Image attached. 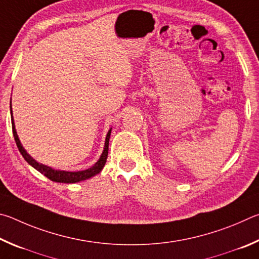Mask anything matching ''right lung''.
Instances as JSON below:
<instances>
[{
  "mask_svg": "<svg viewBox=\"0 0 259 259\" xmlns=\"http://www.w3.org/2000/svg\"><path fill=\"white\" fill-rule=\"evenodd\" d=\"M10 111L12 113V109L10 106ZM11 122H12V133H13V138H15V141L17 143V147L19 149L20 153L22 155V157L25 158V160L28 162L29 165H31L34 167L35 169H37L39 173L44 174L47 176L48 179H50L53 182H59V183H76V182H79V181H84V180H88L90 178H92V176L99 174L100 171L102 170L103 166L106 165V161H107V158H108V149H109V139H110V133H111V130L109 131L108 134H107V138H106V143H104V150L102 152L101 157H100V159L98 160L97 164L94 166L91 167L89 169H85V170H80V171H65V170H56V169H52L51 167H48L45 165L42 164H38L37 161H35L33 158H31L28 153L26 152V150L24 148H22L21 143L19 141V139H18V135L16 132V128H15V122H13V118L11 115Z\"/></svg>",
  "mask_w": 259,
  "mask_h": 259,
  "instance_id": "add662e5",
  "label": "right lung"
}]
</instances>
